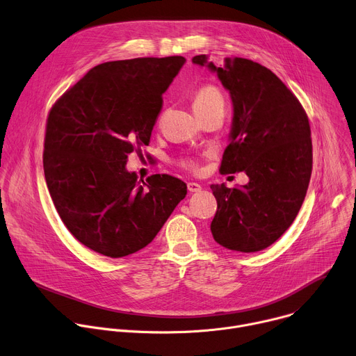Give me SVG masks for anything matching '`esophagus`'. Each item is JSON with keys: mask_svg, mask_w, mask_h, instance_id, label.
Instances as JSON below:
<instances>
[{"mask_svg": "<svg viewBox=\"0 0 356 356\" xmlns=\"http://www.w3.org/2000/svg\"><path fill=\"white\" fill-rule=\"evenodd\" d=\"M188 191H189L191 193L200 192V191H202V186H200L199 184H196V182H189V184H188Z\"/></svg>", "mask_w": 356, "mask_h": 356, "instance_id": "1", "label": "esophagus"}]
</instances>
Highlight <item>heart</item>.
<instances>
[{
    "label": "heart",
    "mask_w": 356,
    "mask_h": 356,
    "mask_svg": "<svg viewBox=\"0 0 356 356\" xmlns=\"http://www.w3.org/2000/svg\"><path fill=\"white\" fill-rule=\"evenodd\" d=\"M215 105H223L222 94L215 87L207 86V87L200 88L193 98V108L195 106H215ZM185 165L191 170L195 168V163H192V161H186Z\"/></svg>",
    "instance_id": "1"
}]
</instances>
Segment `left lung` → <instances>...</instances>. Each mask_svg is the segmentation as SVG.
Masks as SVG:
<instances>
[{"label":"left lung","mask_w":356,"mask_h":356,"mask_svg":"<svg viewBox=\"0 0 356 356\" xmlns=\"http://www.w3.org/2000/svg\"><path fill=\"white\" fill-rule=\"evenodd\" d=\"M192 63L215 73L229 91L233 118L220 172L244 171L248 184H213L216 243L240 252L261 251L285 233L305 200L313 164L310 124L298 98L273 73L248 58L222 67L199 54Z\"/></svg>","instance_id":"obj_1"}]
</instances>
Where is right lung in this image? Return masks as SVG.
I'll list each match as a JSON object with an SVG mask.
<instances>
[{
  "label": "right lung",
  "mask_w": 356,
  "mask_h": 356,
  "mask_svg": "<svg viewBox=\"0 0 356 356\" xmlns=\"http://www.w3.org/2000/svg\"><path fill=\"white\" fill-rule=\"evenodd\" d=\"M186 60L138 57L95 65L51 108L44 136L46 184L63 223L111 258L149 245L186 184L165 174L138 181L127 156L149 146L163 94Z\"/></svg>",
  "instance_id": "obj_1"
}]
</instances>
